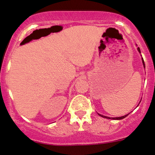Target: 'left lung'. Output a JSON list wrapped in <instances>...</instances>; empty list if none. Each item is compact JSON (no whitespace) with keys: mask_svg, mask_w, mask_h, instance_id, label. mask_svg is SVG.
<instances>
[{"mask_svg":"<svg viewBox=\"0 0 155 155\" xmlns=\"http://www.w3.org/2000/svg\"><path fill=\"white\" fill-rule=\"evenodd\" d=\"M138 51L139 52V53H140V48H138ZM141 59H142V63H143V67H144V68H145V64H144L143 58H141ZM140 101H141V100H140ZM129 114H127V115H124V116H121V117H115V118L108 117V116H103V115H101V114H98V115H99V116H102V117H103V118H106V119H108L120 120V119H124V118H125V117H127V116L128 115H129Z\"/></svg>","mask_w":155,"mask_h":155,"instance_id":"obj_1","label":"left lung"}]
</instances>
